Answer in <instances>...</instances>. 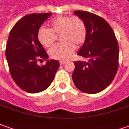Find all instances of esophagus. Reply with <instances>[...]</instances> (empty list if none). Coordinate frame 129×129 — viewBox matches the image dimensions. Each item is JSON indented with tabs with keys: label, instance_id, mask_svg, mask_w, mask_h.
I'll use <instances>...</instances> for the list:
<instances>
[{
	"label": "esophagus",
	"instance_id": "34e87169",
	"mask_svg": "<svg viewBox=\"0 0 129 129\" xmlns=\"http://www.w3.org/2000/svg\"><path fill=\"white\" fill-rule=\"evenodd\" d=\"M66 63L65 61H59V64H61V65H63V64H64Z\"/></svg>",
	"mask_w": 129,
	"mask_h": 129
}]
</instances>
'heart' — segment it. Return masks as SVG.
<instances>
[{"label": "heart", "instance_id": "b5f03b06", "mask_svg": "<svg viewBox=\"0 0 129 129\" xmlns=\"http://www.w3.org/2000/svg\"><path fill=\"white\" fill-rule=\"evenodd\" d=\"M50 29L40 27L37 38L44 47H50L55 41V34H59L62 42L53 46L49 50L53 59H66L74 51L76 46H81L86 39L87 28L85 22L79 17L57 16L49 24Z\"/></svg>", "mask_w": 129, "mask_h": 129}]
</instances>
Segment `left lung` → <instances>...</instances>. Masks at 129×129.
<instances>
[{
    "mask_svg": "<svg viewBox=\"0 0 129 129\" xmlns=\"http://www.w3.org/2000/svg\"><path fill=\"white\" fill-rule=\"evenodd\" d=\"M74 13L85 22L87 35L77 53L86 61L74 62L72 79L76 88L83 93H100L116 76L119 67L118 42L112 27L103 18L86 11Z\"/></svg>",
    "mask_w": 129,
    "mask_h": 129,
    "instance_id": "obj_1",
    "label": "left lung"
}]
</instances>
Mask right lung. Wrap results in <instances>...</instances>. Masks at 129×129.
Here are the masks:
<instances>
[{
  "instance_id": "add662e5",
  "label": "right lung",
  "mask_w": 129,
  "mask_h": 129,
  "mask_svg": "<svg viewBox=\"0 0 129 129\" xmlns=\"http://www.w3.org/2000/svg\"><path fill=\"white\" fill-rule=\"evenodd\" d=\"M52 13H36L24 16L16 23L9 34L5 57L12 79L21 89L37 93L47 89L54 79L59 63L48 59L37 38L38 30ZM41 59H47L43 66L38 65Z\"/></svg>"
}]
</instances>
